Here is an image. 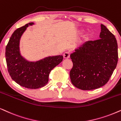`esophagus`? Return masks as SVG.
I'll return each instance as SVG.
<instances>
[{"mask_svg":"<svg viewBox=\"0 0 121 121\" xmlns=\"http://www.w3.org/2000/svg\"><path fill=\"white\" fill-rule=\"evenodd\" d=\"M63 57L65 59H68L70 57V53L69 52H65L63 54Z\"/></svg>","mask_w":121,"mask_h":121,"instance_id":"obj_1","label":"esophagus"}]
</instances>
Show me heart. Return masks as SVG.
<instances>
[{
	"label": "heart",
	"mask_w": 121,
	"mask_h": 121,
	"mask_svg": "<svg viewBox=\"0 0 121 121\" xmlns=\"http://www.w3.org/2000/svg\"><path fill=\"white\" fill-rule=\"evenodd\" d=\"M83 33V30H81L80 31V33ZM89 39H90V35H87L85 37H84V40L85 41H87V40H88Z\"/></svg>",
	"instance_id": "b5f03b06"
}]
</instances>
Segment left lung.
I'll return each mask as SVG.
<instances>
[{"instance_id": "1", "label": "left lung", "mask_w": 121, "mask_h": 121, "mask_svg": "<svg viewBox=\"0 0 121 121\" xmlns=\"http://www.w3.org/2000/svg\"><path fill=\"white\" fill-rule=\"evenodd\" d=\"M98 40L86 42L75 49L70 57L72 84L82 90H92L105 85L118 62V45L115 37L101 24Z\"/></svg>"}]
</instances>
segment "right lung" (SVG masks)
Returning <instances> with one entry per match:
<instances>
[{
	"label": "right lung",
	"instance_id": "1",
	"mask_svg": "<svg viewBox=\"0 0 121 121\" xmlns=\"http://www.w3.org/2000/svg\"><path fill=\"white\" fill-rule=\"evenodd\" d=\"M29 23L18 28L11 36L5 49L7 68L11 78L23 87L37 89L45 86L52 70L62 62V55L49 56L35 62H30L23 57L20 52V40Z\"/></svg>",
	"mask_w": 121,
	"mask_h": 121
}]
</instances>
